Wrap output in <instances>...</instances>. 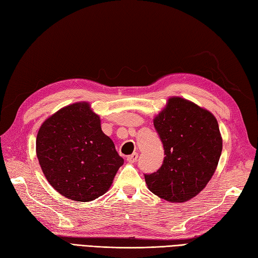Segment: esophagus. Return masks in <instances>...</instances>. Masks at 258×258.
I'll use <instances>...</instances> for the list:
<instances>
[{
  "label": "esophagus",
  "mask_w": 258,
  "mask_h": 258,
  "mask_svg": "<svg viewBox=\"0 0 258 258\" xmlns=\"http://www.w3.org/2000/svg\"><path fill=\"white\" fill-rule=\"evenodd\" d=\"M138 157H139L138 153H133L132 155H128L127 158H126V160H127L128 163H135L136 161H138Z\"/></svg>",
  "instance_id": "34e87169"
}]
</instances>
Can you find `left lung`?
Here are the masks:
<instances>
[{
	"label": "left lung",
	"mask_w": 258,
	"mask_h": 258,
	"mask_svg": "<svg viewBox=\"0 0 258 258\" xmlns=\"http://www.w3.org/2000/svg\"><path fill=\"white\" fill-rule=\"evenodd\" d=\"M153 122L165 157L157 172L145 174L147 188L167 202H187L216 171L223 149L217 119L197 104L172 96Z\"/></svg>",
	"instance_id": "1"
}]
</instances>
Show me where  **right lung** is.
<instances>
[{"label":"right lung","mask_w":258,"mask_h":258,"mask_svg":"<svg viewBox=\"0 0 258 258\" xmlns=\"http://www.w3.org/2000/svg\"><path fill=\"white\" fill-rule=\"evenodd\" d=\"M36 155L52 187L76 202L105 194L124 163L89 102L70 104L43 122Z\"/></svg>","instance_id":"add662e5"}]
</instances>
